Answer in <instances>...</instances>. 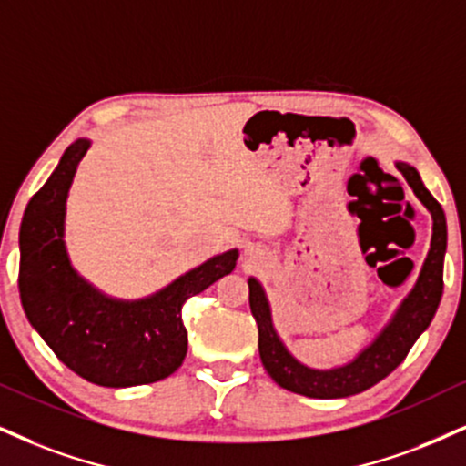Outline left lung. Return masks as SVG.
<instances>
[{"label":"left lung","instance_id":"1","mask_svg":"<svg viewBox=\"0 0 466 466\" xmlns=\"http://www.w3.org/2000/svg\"><path fill=\"white\" fill-rule=\"evenodd\" d=\"M395 168L404 175L415 197L432 216V239H430L428 257L423 261L415 287L400 302L391 319L373 337L370 346L360 350L352 360L330 367V370H315V367L300 363L274 329L272 309H269L263 285L255 277L248 279L250 311L259 326L261 363L269 378L287 391L318 400H337L363 393L365 389L387 378L406 359L412 343L428 329L436 309H439L441 296H443V261L447 250L445 211L423 186L415 166L409 162H395Z\"/></svg>","mask_w":466,"mask_h":466}]
</instances>
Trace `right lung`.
<instances>
[{
	"mask_svg": "<svg viewBox=\"0 0 466 466\" xmlns=\"http://www.w3.org/2000/svg\"><path fill=\"white\" fill-rule=\"evenodd\" d=\"M90 140L79 137L25 207L19 233V294L32 329L77 376L99 387L164 380L187 354L181 309L231 274L239 250L211 257L137 300L112 298L73 268L65 242L66 198Z\"/></svg>",
	"mask_w": 466,
	"mask_h": 466,
	"instance_id": "add662e5",
	"label": "right lung"
}]
</instances>
